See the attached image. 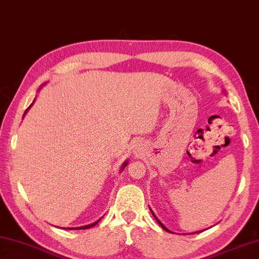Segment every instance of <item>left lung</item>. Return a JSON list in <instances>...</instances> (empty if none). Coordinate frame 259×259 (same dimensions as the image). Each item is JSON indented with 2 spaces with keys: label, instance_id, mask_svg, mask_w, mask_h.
Returning <instances> with one entry per match:
<instances>
[{
  "label": "left lung",
  "instance_id": "8db88e82",
  "mask_svg": "<svg viewBox=\"0 0 259 259\" xmlns=\"http://www.w3.org/2000/svg\"><path fill=\"white\" fill-rule=\"evenodd\" d=\"M150 210H151V208H150ZM151 212H152V214H153V217H154V218H155V220H157V221H158V223L160 224V226H161V227H162L163 229H165V231H166V232H169V233H171V232L169 231V229H168V228H166V227H165V226H163V225H162V223H161V221H160V220H159V219L157 218V217H155V214H154V213H153V211H152V210H151Z\"/></svg>",
  "mask_w": 259,
  "mask_h": 259
}]
</instances>
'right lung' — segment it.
Returning <instances> with one entry per match:
<instances>
[{
	"instance_id": "1",
	"label": "right lung",
	"mask_w": 259,
	"mask_h": 259,
	"mask_svg": "<svg viewBox=\"0 0 259 259\" xmlns=\"http://www.w3.org/2000/svg\"><path fill=\"white\" fill-rule=\"evenodd\" d=\"M35 100V99H34ZM34 102V101H33ZM33 102H32V104H31V106L32 105H33ZM31 106H30V107H31ZM30 107H28V108H30ZM27 108V109H28ZM26 109V110H27ZM26 114V112L25 113H24V115H25ZM126 165H128V161H125L124 163H123V165H122V169H124V168H125V166ZM98 223H99V220H98V221H96V223H93V224H91V225H88V226H84V227H78V228H69V229H88V228H91V227H93V226L94 225H97Z\"/></svg>"
}]
</instances>
